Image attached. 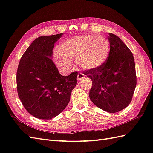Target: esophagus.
I'll use <instances>...</instances> for the list:
<instances>
[{"mask_svg": "<svg viewBox=\"0 0 153 153\" xmlns=\"http://www.w3.org/2000/svg\"><path fill=\"white\" fill-rule=\"evenodd\" d=\"M84 77V75L83 74L79 73V74H78V75H77V80L78 81H80L82 79H83Z\"/></svg>", "mask_w": 153, "mask_h": 153, "instance_id": "1", "label": "esophagus"}]
</instances>
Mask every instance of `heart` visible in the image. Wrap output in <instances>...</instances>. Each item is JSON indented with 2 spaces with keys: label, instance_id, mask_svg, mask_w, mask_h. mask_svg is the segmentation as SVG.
Returning a JSON list of instances; mask_svg holds the SVG:
<instances>
[{
  "label": "heart",
  "instance_id": "1",
  "mask_svg": "<svg viewBox=\"0 0 153 153\" xmlns=\"http://www.w3.org/2000/svg\"><path fill=\"white\" fill-rule=\"evenodd\" d=\"M110 50L108 40L97 35L74 36L62 41L54 54L55 64L68 70L75 59L79 68L92 70L100 68L107 60Z\"/></svg>",
  "mask_w": 153,
  "mask_h": 153
}]
</instances>
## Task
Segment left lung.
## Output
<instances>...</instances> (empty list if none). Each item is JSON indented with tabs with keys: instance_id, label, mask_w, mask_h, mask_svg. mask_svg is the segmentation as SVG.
<instances>
[{
	"instance_id": "8db88e82",
	"label": "left lung",
	"mask_w": 153,
	"mask_h": 153,
	"mask_svg": "<svg viewBox=\"0 0 153 153\" xmlns=\"http://www.w3.org/2000/svg\"><path fill=\"white\" fill-rule=\"evenodd\" d=\"M110 50L100 68L84 73L92 80L89 98L101 110L115 113L131 102L136 85L135 62L132 52L122 40L109 33Z\"/></svg>"
}]
</instances>
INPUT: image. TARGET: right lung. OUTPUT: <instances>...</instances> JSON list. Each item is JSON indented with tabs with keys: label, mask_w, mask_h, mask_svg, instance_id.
<instances>
[{
	"label": "right lung",
	"mask_w": 153,
	"mask_h": 153,
	"mask_svg": "<svg viewBox=\"0 0 153 153\" xmlns=\"http://www.w3.org/2000/svg\"><path fill=\"white\" fill-rule=\"evenodd\" d=\"M62 33L40 36L22 56L17 72L18 95L33 117L50 120L68 106L77 72L62 76L52 60L54 43Z\"/></svg>",
	"instance_id": "1"
}]
</instances>
